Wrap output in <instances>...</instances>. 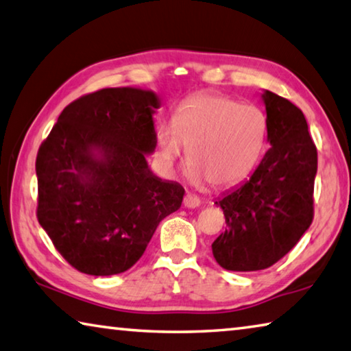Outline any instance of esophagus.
I'll use <instances>...</instances> for the list:
<instances>
[{"mask_svg": "<svg viewBox=\"0 0 351 351\" xmlns=\"http://www.w3.org/2000/svg\"><path fill=\"white\" fill-rule=\"evenodd\" d=\"M183 205H185L186 208H197L200 205V199L197 197V195L188 193L185 195V199H183Z\"/></svg>", "mask_w": 351, "mask_h": 351, "instance_id": "esophagus-1", "label": "esophagus"}]
</instances>
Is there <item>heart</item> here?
<instances>
[{"mask_svg": "<svg viewBox=\"0 0 351 351\" xmlns=\"http://www.w3.org/2000/svg\"><path fill=\"white\" fill-rule=\"evenodd\" d=\"M267 135L261 108L220 94H194L177 104L171 125L157 128L156 152L163 168L172 171L186 146L191 179L223 188L254 169Z\"/></svg>", "mask_w": 351, "mask_h": 351, "instance_id": "b5f03b06", "label": "heart"}]
</instances>
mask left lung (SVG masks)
I'll return each instance as SVG.
<instances>
[{
    "label": "left lung",
    "mask_w": 351,
    "mask_h": 351,
    "mask_svg": "<svg viewBox=\"0 0 351 351\" xmlns=\"http://www.w3.org/2000/svg\"><path fill=\"white\" fill-rule=\"evenodd\" d=\"M269 149L248 180L214 204L226 228L213 242L214 259L230 271H257L282 259L313 220L317 151L305 115L287 98L263 90Z\"/></svg>",
    "instance_id": "left-lung-1"
}]
</instances>
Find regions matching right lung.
Returning <instances> with one entry per match:
<instances>
[{"label": "right lung", "instance_id": "right-lung-1", "mask_svg": "<svg viewBox=\"0 0 351 351\" xmlns=\"http://www.w3.org/2000/svg\"><path fill=\"white\" fill-rule=\"evenodd\" d=\"M158 108L147 89L97 90L66 106L40 146L36 216L78 271H126L182 206L183 186L160 179L146 160L156 151Z\"/></svg>", "mask_w": 351, "mask_h": 351}]
</instances>
